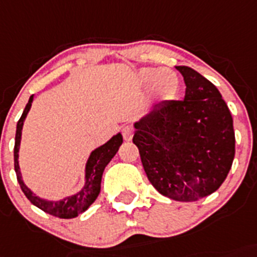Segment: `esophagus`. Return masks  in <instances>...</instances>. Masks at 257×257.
I'll list each match as a JSON object with an SVG mask.
<instances>
[{"instance_id": "34e87169", "label": "esophagus", "mask_w": 257, "mask_h": 257, "mask_svg": "<svg viewBox=\"0 0 257 257\" xmlns=\"http://www.w3.org/2000/svg\"><path fill=\"white\" fill-rule=\"evenodd\" d=\"M121 133H123L124 141L129 142V141H132V138H133L134 131H133V128H132L131 125H125L123 128V131H121Z\"/></svg>"}]
</instances>
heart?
<instances>
[{
  "mask_svg": "<svg viewBox=\"0 0 257 257\" xmlns=\"http://www.w3.org/2000/svg\"><path fill=\"white\" fill-rule=\"evenodd\" d=\"M138 81L142 86L152 85V93L158 101L171 100L179 88L177 74L171 69L143 68L138 72Z\"/></svg>",
  "mask_w": 257,
  "mask_h": 257,
  "instance_id": "1",
  "label": "heart"
}]
</instances>
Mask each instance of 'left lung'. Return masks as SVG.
Listing matches in <instances>:
<instances>
[{"instance_id": "left-lung-1", "label": "left lung", "mask_w": 257, "mask_h": 257, "mask_svg": "<svg viewBox=\"0 0 257 257\" xmlns=\"http://www.w3.org/2000/svg\"><path fill=\"white\" fill-rule=\"evenodd\" d=\"M176 69L185 81V97L156 105L136 121L133 143L158 193L194 201L214 193L231 170L233 119L210 81L190 67Z\"/></svg>"}]
</instances>
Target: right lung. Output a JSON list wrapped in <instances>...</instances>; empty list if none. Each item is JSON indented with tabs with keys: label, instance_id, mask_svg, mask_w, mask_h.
<instances>
[{
	"label": "right lung",
	"instance_id": "right-lung-1",
	"mask_svg": "<svg viewBox=\"0 0 257 257\" xmlns=\"http://www.w3.org/2000/svg\"><path fill=\"white\" fill-rule=\"evenodd\" d=\"M33 100H34V95L30 96V99H29L25 109H24L23 115L19 119L18 126H16L14 161H15V171L16 176H18V181L26 198L39 209L44 210L48 214H52L58 218H64V219L77 217L78 214L87 210L88 207L99 196L100 189H101L102 172H104L106 165L111 161V158L116 155L117 150L123 143V136H121V133L115 134L105 145L100 146V147H97L91 152L85 167V185L82 186L80 191H77V193L71 196H66L61 200H49V199L40 198L24 183L20 172V166H19V150H20L23 125L26 119V115H28L29 110L31 107V104H33Z\"/></svg>",
	"mask_w": 257,
	"mask_h": 257
}]
</instances>
